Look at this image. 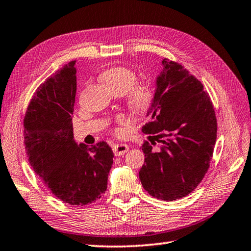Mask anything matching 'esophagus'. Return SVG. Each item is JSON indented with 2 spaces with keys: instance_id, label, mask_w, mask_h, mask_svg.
<instances>
[{
  "instance_id": "obj_1",
  "label": "esophagus",
  "mask_w": 251,
  "mask_h": 251,
  "mask_svg": "<svg viewBox=\"0 0 251 251\" xmlns=\"http://www.w3.org/2000/svg\"><path fill=\"white\" fill-rule=\"evenodd\" d=\"M129 150V147L126 144H116L113 146V152L116 156H121Z\"/></svg>"
}]
</instances>
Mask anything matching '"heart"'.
Listing matches in <instances>:
<instances>
[{
	"mask_svg": "<svg viewBox=\"0 0 251 251\" xmlns=\"http://www.w3.org/2000/svg\"><path fill=\"white\" fill-rule=\"evenodd\" d=\"M101 79L104 81L110 90L117 93L127 92V102L130 109L145 114L151 110L155 99L154 86L150 81H137V74L131 68L126 66H113L103 71L101 74ZM127 117L119 115L115 119L114 132L120 135L122 129L120 126L127 124Z\"/></svg>",
	"mask_w": 251,
	"mask_h": 251,
	"instance_id": "1",
	"label": "heart"
}]
</instances>
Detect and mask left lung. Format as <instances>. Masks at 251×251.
Segmentation results:
<instances>
[{
  "mask_svg": "<svg viewBox=\"0 0 251 251\" xmlns=\"http://www.w3.org/2000/svg\"><path fill=\"white\" fill-rule=\"evenodd\" d=\"M156 79L150 121L142 132L145 164L139 171L142 187L156 199L184 198L203 179L217 140L218 123L210 96L188 70L164 58ZM160 144L155 151V141Z\"/></svg>",
  "mask_w": 251,
  "mask_h": 251,
  "instance_id": "obj_1",
  "label": "left lung"
}]
</instances>
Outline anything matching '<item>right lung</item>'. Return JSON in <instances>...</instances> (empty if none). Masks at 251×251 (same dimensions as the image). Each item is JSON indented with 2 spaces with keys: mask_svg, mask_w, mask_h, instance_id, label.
I'll return each mask as SVG.
<instances>
[{
  "mask_svg": "<svg viewBox=\"0 0 251 251\" xmlns=\"http://www.w3.org/2000/svg\"><path fill=\"white\" fill-rule=\"evenodd\" d=\"M76 87L75 61L39 86L24 117V144L29 163L51 193L81 207L105 193L114 154L104 141L87 147L74 140Z\"/></svg>",
  "mask_w": 251,
  "mask_h": 251,
  "instance_id": "add662e5",
  "label": "right lung"
}]
</instances>
